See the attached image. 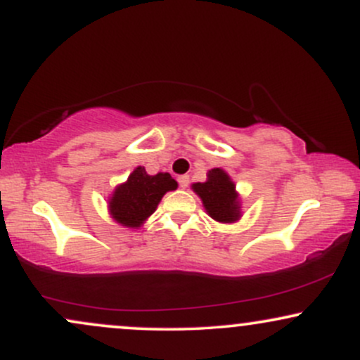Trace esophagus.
<instances>
[{
    "label": "esophagus",
    "instance_id": "esophagus-1",
    "mask_svg": "<svg viewBox=\"0 0 360 360\" xmlns=\"http://www.w3.org/2000/svg\"><path fill=\"white\" fill-rule=\"evenodd\" d=\"M177 181H179V186L183 189H186L189 186V176H186V174L184 176H179V177H177Z\"/></svg>",
    "mask_w": 360,
    "mask_h": 360
}]
</instances>
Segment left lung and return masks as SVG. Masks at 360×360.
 Returning <instances> with one entry per match:
<instances>
[{"label":"left lung","instance_id":"1","mask_svg":"<svg viewBox=\"0 0 360 360\" xmlns=\"http://www.w3.org/2000/svg\"><path fill=\"white\" fill-rule=\"evenodd\" d=\"M194 193L200 196L206 213L218 223H235L242 217L240 196L229 172L221 167L208 171L205 183H194Z\"/></svg>","mask_w":360,"mask_h":360}]
</instances>
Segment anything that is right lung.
Instances as JSON below:
<instances>
[{"mask_svg": "<svg viewBox=\"0 0 360 360\" xmlns=\"http://www.w3.org/2000/svg\"><path fill=\"white\" fill-rule=\"evenodd\" d=\"M174 189L177 183L169 172L150 176L146 167H135L125 183L118 184L108 196L110 217L125 229H140L155 212L164 194Z\"/></svg>", "mask_w": 360, "mask_h": 360, "instance_id": "right-lung-1", "label": "right lung"}]
</instances>
